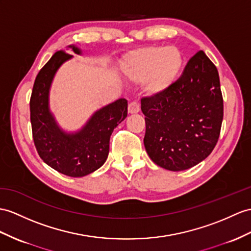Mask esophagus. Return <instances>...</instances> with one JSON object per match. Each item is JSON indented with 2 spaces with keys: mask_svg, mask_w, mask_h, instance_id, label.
Returning <instances> with one entry per match:
<instances>
[{
  "mask_svg": "<svg viewBox=\"0 0 251 251\" xmlns=\"http://www.w3.org/2000/svg\"><path fill=\"white\" fill-rule=\"evenodd\" d=\"M139 111L140 107L137 102H131L129 104V107H127V112H129V114H136Z\"/></svg>",
  "mask_w": 251,
  "mask_h": 251,
  "instance_id": "1",
  "label": "esophagus"
}]
</instances>
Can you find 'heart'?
<instances>
[{
    "label": "heart",
    "mask_w": 251,
    "mask_h": 251,
    "mask_svg": "<svg viewBox=\"0 0 251 251\" xmlns=\"http://www.w3.org/2000/svg\"><path fill=\"white\" fill-rule=\"evenodd\" d=\"M184 66L183 54L176 47H146L126 54L120 60V71L135 83L144 82L148 96L166 93L178 81Z\"/></svg>",
    "instance_id": "heart-1"
}]
</instances>
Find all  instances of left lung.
<instances>
[{"label":"left lung","instance_id":"1","mask_svg":"<svg viewBox=\"0 0 251 251\" xmlns=\"http://www.w3.org/2000/svg\"><path fill=\"white\" fill-rule=\"evenodd\" d=\"M142 112L151 160L172 172L196 166L210 155L221 133L224 102L215 65L199 51L172 88L143 98Z\"/></svg>","mask_w":251,"mask_h":251}]
</instances>
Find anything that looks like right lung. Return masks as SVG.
I'll list each match as a JSON object with an SVG mask.
<instances>
[{"instance_id": "add662e5", "label": "right lung", "mask_w": 251, "mask_h": 251, "mask_svg": "<svg viewBox=\"0 0 251 251\" xmlns=\"http://www.w3.org/2000/svg\"><path fill=\"white\" fill-rule=\"evenodd\" d=\"M82 55V50L70 45L66 50ZM73 56L66 51L55 52L36 76L30 97V124L39 156L56 172L69 176H84L105 163L109 138L114 129L127 115V101L118 99L90 116L76 131H67L58 125L50 108V90L55 75Z\"/></svg>"}]
</instances>
